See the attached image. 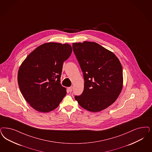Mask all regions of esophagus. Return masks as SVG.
<instances>
[{"instance_id":"1","label":"esophagus","mask_w":152,"mask_h":152,"mask_svg":"<svg viewBox=\"0 0 152 152\" xmlns=\"http://www.w3.org/2000/svg\"><path fill=\"white\" fill-rule=\"evenodd\" d=\"M68 90H69V91H70V92H71L72 91V90H73V87L72 86H71V87H69L68 88Z\"/></svg>"}]
</instances>
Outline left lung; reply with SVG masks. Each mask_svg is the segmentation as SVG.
Here are the masks:
<instances>
[{
    "mask_svg": "<svg viewBox=\"0 0 152 152\" xmlns=\"http://www.w3.org/2000/svg\"><path fill=\"white\" fill-rule=\"evenodd\" d=\"M73 52L83 72L84 88L75 99L83 108L93 112L112 104L121 93L123 71L114 53L95 42L72 44Z\"/></svg>",
    "mask_w": 152,
    "mask_h": 152,
    "instance_id": "8db88e82",
    "label": "left lung"
}]
</instances>
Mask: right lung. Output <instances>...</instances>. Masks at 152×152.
I'll return each mask as SVG.
<instances>
[{"mask_svg": "<svg viewBox=\"0 0 152 152\" xmlns=\"http://www.w3.org/2000/svg\"><path fill=\"white\" fill-rule=\"evenodd\" d=\"M72 53L68 44H43L22 62L18 72V84L27 102L35 110L48 112L57 108L66 89L61 83L63 62Z\"/></svg>", "mask_w": 152, "mask_h": 152, "instance_id": "1", "label": "right lung"}]
</instances>
